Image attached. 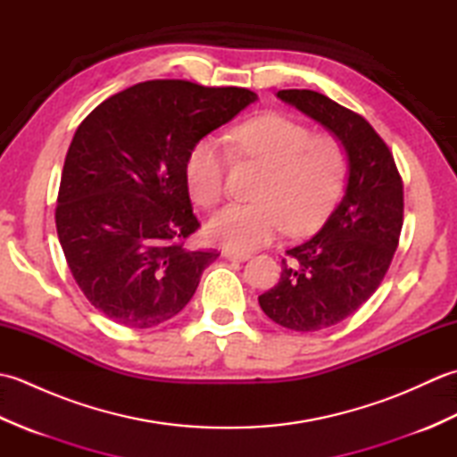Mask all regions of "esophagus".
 Segmentation results:
<instances>
[{"mask_svg": "<svg viewBox=\"0 0 457 457\" xmlns=\"http://www.w3.org/2000/svg\"><path fill=\"white\" fill-rule=\"evenodd\" d=\"M221 255L229 261H247L251 257L247 251H234V249H223Z\"/></svg>", "mask_w": 457, "mask_h": 457, "instance_id": "34e87169", "label": "esophagus"}]
</instances>
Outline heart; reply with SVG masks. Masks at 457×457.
Instances as JSON below:
<instances>
[{"instance_id": "1", "label": "heart", "mask_w": 457, "mask_h": 457, "mask_svg": "<svg viewBox=\"0 0 457 457\" xmlns=\"http://www.w3.org/2000/svg\"><path fill=\"white\" fill-rule=\"evenodd\" d=\"M236 154L265 167L255 204H234L208 223L216 244L245 251L269 244L287 228L308 234L326 220L344 188L347 153L334 133H312L280 113H261L228 135ZM228 154L216 139H200L184 161V180L198 206L216 208L226 192Z\"/></svg>"}]
</instances>
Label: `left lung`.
Listing matches in <instances>:
<instances>
[{"mask_svg": "<svg viewBox=\"0 0 457 457\" xmlns=\"http://www.w3.org/2000/svg\"><path fill=\"white\" fill-rule=\"evenodd\" d=\"M277 98L332 131L349 161L342 202L316 236L287 249L278 283L259 296L278 326L318 332L352 316L383 283L403 229V179L359 113L314 90H280Z\"/></svg>", "mask_w": 457, "mask_h": 457, "instance_id": "1", "label": "left lung"}]
</instances>
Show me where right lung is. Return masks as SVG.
Wrapping results in <instances>:
<instances>
[{
  "label": "right lung",
  "instance_id": "add662e5",
  "mask_svg": "<svg viewBox=\"0 0 457 457\" xmlns=\"http://www.w3.org/2000/svg\"><path fill=\"white\" fill-rule=\"evenodd\" d=\"M257 100L247 88L149 80L102 102L74 133L56 198L68 269L121 326L167 322L190 303L218 251H188L200 228L184 161L192 145Z\"/></svg>",
  "mask_w": 457,
  "mask_h": 457
}]
</instances>
